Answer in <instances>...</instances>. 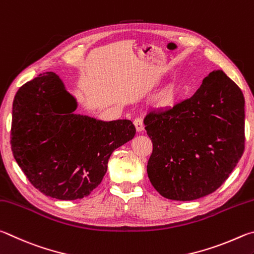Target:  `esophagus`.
<instances>
[{"mask_svg":"<svg viewBox=\"0 0 254 254\" xmlns=\"http://www.w3.org/2000/svg\"><path fill=\"white\" fill-rule=\"evenodd\" d=\"M134 125L136 127V130L138 132H141L144 130V123H143V119H141V118H136L134 120Z\"/></svg>","mask_w":254,"mask_h":254,"instance_id":"esophagus-1","label":"esophagus"}]
</instances>
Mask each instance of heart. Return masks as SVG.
Wrapping results in <instances>:
<instances>
[{"label": "heart", "instance_id": "b5f03b06", "mask_svg": "<svg viewBox=\"0 0 254 254\" xmlns=\"http://www.w3.org/2000/svg\"><path fill=\"white\" fill-rule=\"evenodd\" d=\"M175 97H176L175 89L173 87L167 88L166 90H164L161 95L157 97L156 102L157 105L161 107H170L175 102Z\"/></svg>", "mask_w": 254, "mask_h": 254}]
</instances>
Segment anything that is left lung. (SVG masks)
I'll return each instance as SVG.
<instances>
[{
  "instance_id": "obj_1",
  "label": "left lung",
  "mask_w": 254,
  "mask_h": 254,
  "mask_svg": "<svg viewBox=\"0 0 254 254\" xmlns=\"http://www.w3.org/2000/svg\"><path fill=\"white\" fill-rule=\"evenodd\" d=\"M244 116L241 89L222 70L204 78L189 99L148 113L147 174L155 190L166 198L193 201L219 189L244 152Z\"/></svg>"
}]
</instances>
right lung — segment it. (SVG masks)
Wrapping results in <instances>:
<instances>
[{"label":"right lung","instance_id":"right-lung-1","mask_svg":"<svg viewBox=\"0 0 254 254\" xmlns=\"http://www.w3.org/2000/svg\"><path fill=\"white\" fill-rule=\"evenodd\" d=\"M77 100L55 72L24 83L13 100L11 147L35 189L64 201L82 198L101 183L116 148L134 138L130 120L77 115Z\"/></svg>","mask_w":254,"mask_h":254}]
</instances>
